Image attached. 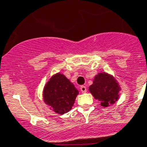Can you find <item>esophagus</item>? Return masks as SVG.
<instances>
[{
  "mask_svg": "<svg viewBox=\"0 0 147 147\" xmlns=\"http://www.w3.org/2000/svg\"><path fill=\"white\" fill-rule=\"evenodd\" d=\"M80 90H81L82 92L85 93V92H86V91H87V88H86L85 86H82L81 87H80Z\"/></svg>",
  "mask_w": 147,
  "mask_h": 147,
  "instance_id": "esophagus-1",
  "label": "esophagus"
}]
</instances>
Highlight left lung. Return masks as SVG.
I'll return each mask as SVG.
<instances>
[{
	"instance_id": "1",
	"label": "left lung",
	"mask_w": 147,
	"mask_h": 147,
	"mask_svg": "<svg viewBox=\"0 0 147 147\" xmlns=\"http://www.w3.org/2000/svg\"><path fill=\"white\" fill-rule=\"evenodd\" d=\"M89 91L104 107L113 104L119 98V87L116 80L106 73H99L95 77Z\"/></svg>"
}]
</instances>
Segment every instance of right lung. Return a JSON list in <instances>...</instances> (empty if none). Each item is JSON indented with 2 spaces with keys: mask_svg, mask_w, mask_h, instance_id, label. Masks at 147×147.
Returning <instances> with one entry per match:
<instances>
[{
  "mask_svg": "<svg viewBox=\"0 0 147 147\" xmlns=\"http://www.w3.org/2000/svg\"><path fill=\"white\" fill-rule=\"evenodd\" d=\"M78 91L62 74L52 76L44 88V100L59 114L68 113L73 106Z\"/></svg>",
  "mask_w": 147,
  "mask_h": 147,
  "instance_id": "1",
  "label": "right lung"
}]
</instances>
